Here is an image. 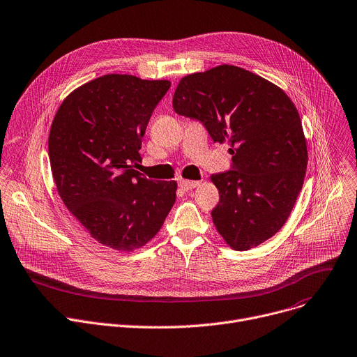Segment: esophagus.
<instances>
[{"label": "esophagus", "mask_w": 357, "mask_h": 357, "mask_svg": "<svg viewBox=\"0 0 357 357\" xmlns=\"http://www.w3.org/2000/svg\"><path fill=\"white\" fill-rule=\"evenodd\" d=\"M199 181H188V179H179V186L185 190H189V189H193L199 186Z\"/></svg>", "instance_id": "obj_1"}]
</instances>
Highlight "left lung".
Here are the masks:
<instances>
[{"instance_id":"8db88e82","label":"left lung","mask_w":357,"mask_h":357,"mask_svg":"<svg viewBox=\"0 0 357 357\" xmlns=\"http://www.w3.org/2000/svg\"><path fill=\"white\" fill-rule=\"evenodd\" d=\"M178 115L198 119L213 142H228L229 171L215 174L216 231L235 250L272 238L303 186L307 146L295 104L275 84L235 66L183 77L174 93Z\"/></svg>"}]
</instances>
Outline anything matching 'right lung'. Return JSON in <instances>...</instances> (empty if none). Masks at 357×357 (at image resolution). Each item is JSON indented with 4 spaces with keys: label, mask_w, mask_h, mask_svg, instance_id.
Returning <instances> with one entry per match:
<instances>
[{
    "label": "right lung",
    "mask_w": 357,
    "mask_h": 357,
    "mask_svg": "<svg viewBox=\"0 0 357 357\" xmlns=\"http://www.w3.org/2000/svg\"><path fill=\"white\" fill-rule=\"evenodd\" d=\"M167 79L108 74L73 91L48 138L58 193L100 243L131 252L162 228L176 199L175 181H151L134 168L149 118Z\"/></svg>",
    "instance_id": "1"
}]
</instances>
